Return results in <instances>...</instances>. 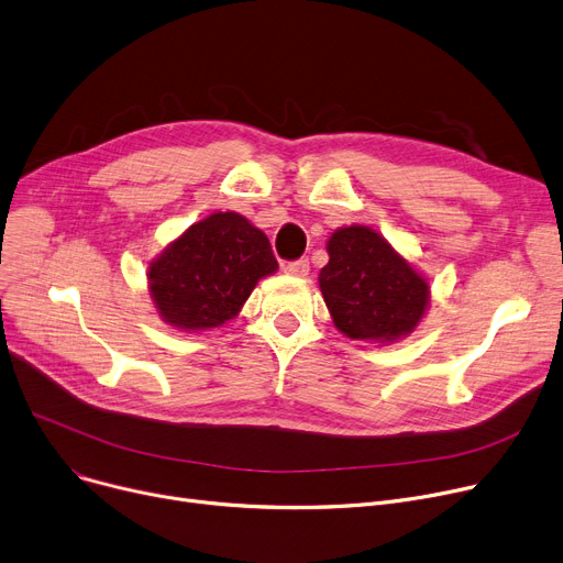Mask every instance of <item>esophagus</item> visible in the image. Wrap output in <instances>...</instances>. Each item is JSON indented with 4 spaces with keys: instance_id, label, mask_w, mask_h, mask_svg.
I'll list each match as a JSON object with an SVG mask.
<instances>
[{
    "instance_id": "34e87169",
    "label": "esophagus",
    "mask_w": 563,
    "mask_h": 563,
    "mask_svg": "<svg viewBox=\"0 0 563 563\" xmlns=\"http://www.w3.org/2000/svg\"><path fill=\"white\" fill-rule=\"evenodd\" d=\"M284 273L290 277H307L309 275V261L307 258H297V261H288L284 266Z\"/></svg>"
}]
</instances>
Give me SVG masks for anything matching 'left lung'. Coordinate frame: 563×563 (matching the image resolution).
<instances>
[{
    "label": "left lung",
    "mask_w": 563,
    "mask_h": 563,
    "mask_svg": "<svg viewBox=\"0 0 563 563\" xmlns=\"http://www.w3.org/2000/svg\"><path fill=\"white\" fill-rule=\"evenodd\" d=\"M327 254L318 282L341 334L386 345L420 324L429 307V284L375 229H336Z\"/></svg>",
    "instance_id": "8db88e82"
}]
</instances>
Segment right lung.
<instances>
[{"mask_svg":"<svg viewBox=\"0 0 563 563\" xmlns=\"http://www.w3.org/2000/svg\"><path fill=\"white\" fill-rule=\"evenodd\" d=\"M268 236L234 211L190 224L147 268L163 322L205 332L241 313L258 279L277 273Z\"/></svg>","mask_w":563,"mask_h":563,"instance_id":"right-lung-1","label":"right lung"}]
</instances>
